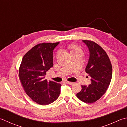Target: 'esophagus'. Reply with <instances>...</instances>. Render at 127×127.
I'll return each instance as SVG.
<instances>
[{
  "mask_svg": "<svg viewBox=\"0 0 127 127\" xmlns=\"http://www.w3.org/2000/svg\"><path fill=\"white\" fill-rule=\"evenodd\" d=\"M65 83H66V84H69V85H73V84H74V83H73V82H70V81H65Z\"/></svg>",
  "mask_w": 127,
  "mask_h": 127,
  "instance_id": "1",
  "label": "esophagus"
}]
</instances>
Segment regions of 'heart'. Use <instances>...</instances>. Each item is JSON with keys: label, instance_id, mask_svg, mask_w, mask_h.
Here are the masks:
<instances>
[{"label": "heart", "instance_id": "heart-1", "mask_svg": "<svg viewBox=\"0 0 127 127\" xmlns=\"http://www.w3.org/2000/svg\"><path fill=\"white\" fill-rule=\"evenodd\" d=\"M67 49L70 52V54H71L76 52H81V49L78 46L74 44H70L67 46Z\"/></svg>", "mask_w": 127, "mask_h": 127}]
</instances>
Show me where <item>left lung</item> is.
<instances>
[{"label": "left lung", "instance_id": "1", "mask_svg": "<svg viewBox=\"0 0 127 127\" xmlns=\"http://www.w3.org/2000/svg\"><path fill=\"white\" fill-rule=\"evenodd\" d=\"M88 47L89 59L85 71L91 77L89 86L81 85L82 89L76 94L79 100L92 103L98 100L107 90L112 75L110 59L105 51L95 42L83 40Z\"/></svg>", "mask_w": 127, "mask_h": 127}]
</instances>
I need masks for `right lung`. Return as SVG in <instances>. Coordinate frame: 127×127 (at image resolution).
Segmentation results:
<instances>
[{"mask_svg": "<svg viewBox=\"0 0 127 127\" xmlns=\"http://www.w3.org/2000/svg\"><path fill=\"white\" fill-rule=\"evenodd\" d=\"M59 43L37 44L25 54L20 66L19 79L22 88L39 105L53 102L60 94V84L45 79L46 72L53 66V49Z\"/></svg>", "mask_w": 127, "mask_h": 127, "instance_id": "obj_1", "label": "right lung"}]
</instances>
